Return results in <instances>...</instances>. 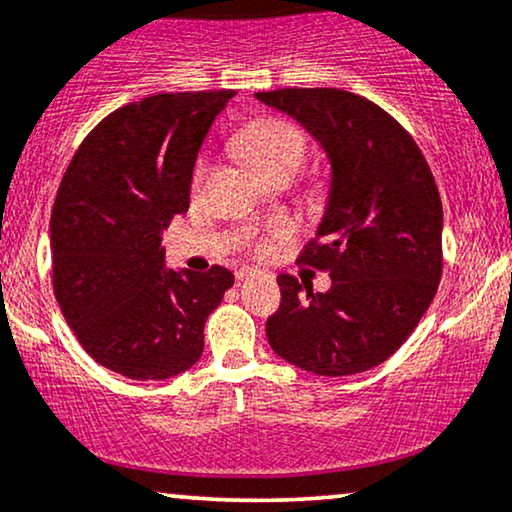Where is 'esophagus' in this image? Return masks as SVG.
I'll list each match as a JSON object with an SVG mask.
<instances>
[{
	"mask_svg": "<svg viewBox=\"0 0 512 512\" xmlns=\"http://www.w3.org/2000/svg\"><path fill=\"white\" fill-rule=\"evenodd\" d=\"M255 274H257L255 269H238V271H236V278H238V281H243V278H248V276H255Z\"/></svg>",
	"mask_w": 512,
	"mask_h": 512,
	"instance_id": "esophagus-1",
	"label": "esophagus"
}]
</instances>
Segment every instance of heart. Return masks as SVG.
<instances>
[{"label":"heart","mask_w":512,"mask_h":512,"mask_svg":"<svg viewBox=\"0 0 512 512\" xmlns=\"http://www.w3.org/2000/svg\"><path fill=\"white\" fill-rule=\"evenodd\" d=\"M236 151L262 174L264 179L293 177L300 170L309 151L307 132L293 120L286 118H262L250 122L236 134ZM205 177V163L198 160L193 170V186H198ZM293 234L288 222H276L271 226L267 241L257 243V252L269 250L278 241H286Z\"/></svg>","instance_id":"b5f03b06"}]
</instances>
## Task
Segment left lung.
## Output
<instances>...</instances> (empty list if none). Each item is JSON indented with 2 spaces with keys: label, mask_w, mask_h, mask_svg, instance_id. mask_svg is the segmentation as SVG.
<instances>
[{
  "label": "left lung",
  "mask_w": 512,
  "mask_h": 512,
  "mask_svg": "<svg viewBox=\"0 0 512 512\" xmlns=\"http://www.w3.org/2000/svg\"><path fill=\"white\" fill-rule=\"evenodd\" d=\"M288 113L331 160V193L316 238L297 262L328 271L314 293L281 274L269 345L302 371L354 375L383 364L428 312L442 278V198L409 132L345 89L255 94Z\"/></svg>",
  "instance_id": "obj_1"
}]
</instances>
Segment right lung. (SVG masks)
<instances>
[{
  "instance_id": "add662e5",
  "label": "right lung",
  "mask_w": 512,
  "mask_h": 512,
  "mask_svg": "<svg viewBox=\"0 0 512 512\" xmlns=\"http://www.w3.org/2000/svg\"><path fill=\"white\" fill-rule=\"evenodd\" d=\"M234 89L155 94L103 118L70 160L51 210L54 295L96 364L165 380L203 354L229 269H165L163 231L189 210L193 165Z\"/></svg>"
}]
</instances>
